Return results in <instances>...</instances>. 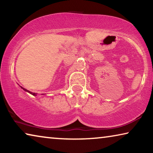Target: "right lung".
<instances>
[{
	"label": "right lung",
	"mask_w": 153,
	"mask_h": 153,
	"mask_svg": "<svg viewBox=\"0 0 153 153\" xmlns=\"http://www.w3.org/2000/svg\"><path fill=\"white\" fill-rule=\"evenodd\" d=\"M24 90V91H27V92H28V93H30L31 94H33V95H37V94H36V93H32V92H30V91H28V90H26V89H25V88H22Z\"/></svg>",
	"instance_id": "add662e5"
}]
</instances>
